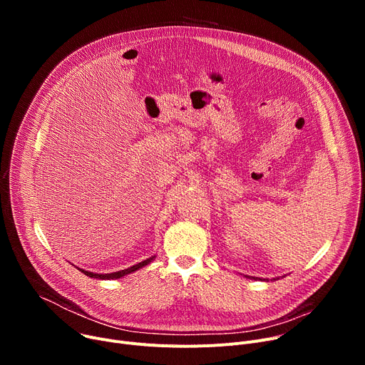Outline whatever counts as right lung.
<instances>
[{"label": "right lung", "mask_w": 365, "mask_h": 365, "mask_svg": "<svg viewBox=\"0 0 365 365\" xmlns=\"http://www.w3.org/2000/svg\"><path fill=\"white\" fill-rule=\"evenodd\" d=\"M153 257H155V256H152V257H149V259H146V260H143V262H140V263H138V264H133V266L127 267V269H123V271H118V272H112V274H94V272H88V271L80 269V267H78V269H80L84 275H87V277H90V278H98V279H118V278L125 277V275H128V274H131V272H136L138 269H140V267L149 264V263L153 260Z\"/></svg>", "instance_id": "right-lung-1"}]
</instances>
